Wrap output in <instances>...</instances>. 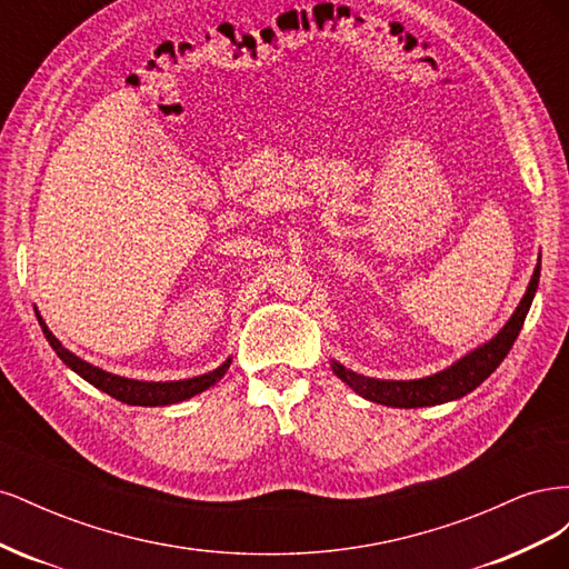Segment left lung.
<instances>
[{"instance_id":"obj_1","label":"left lung","mask_w":569,"mask_h":569,"mask_svg":"<svg viewBox=\"0 0 569 569\" xmlns=\"http://www.w3.org/2000/svg\"><path fill=\"white\" fill-rule=\"evenodd\" d=\"M539 274H541V263H537V268H533L525 297L520 299L518 308L512 311L510 320L501 327V330H498V335H493L485 343H479L477 349L458 358L449 368H443L435 375L420 377V380H377V377L358 375L337 363V360H332L330 363L332 372L343 385H349L358 396H363V399L372 403H382L391 408H425V406L456 401L460 396L477 389L498 366L503 363V358L508 356L515 339H518L522 330L533 295H537Z\"/></svg>"}]
</instances>
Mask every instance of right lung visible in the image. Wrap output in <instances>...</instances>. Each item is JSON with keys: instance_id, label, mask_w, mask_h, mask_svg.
I'll list each match as a JSON object with an SVG mask.
<instances>
[{"instance_id": "1", "label": "right lung", "mask_w": 569, "mask_h": 569, "mask_svg": "<svg viewBox=\"0 0 569 569\" xmlns=\"http://www.w3.org/2000/svg\"><path fill=\"white\" fill-rule=\"evenodd\" d=\"M42 332L49 341V347L57 351V356L63 360V363L71 368L76 375H80L84 382H90L92 387H97L99 391H104L109 396H113L116 401L128 403V406H170V403H180L192 399V396L206 391L209 387H213L218 380L226 377L232 358H228L226 363L218 366L216 370L192 377V380H178V382H140V380H128V377H118L111 375L107 370H101L97 366H90L88 360L78 358L76 353L68 351L63 343L51 335V330L47 327V322L42 320V316L38 313Z\"/></svg>"}]
</instances>
